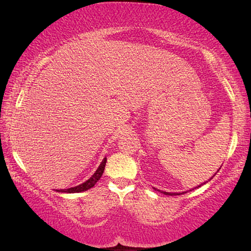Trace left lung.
Wrapping results in <instances>:
<instances>
[{
  "instance_id": "obj_1",
  "label": "left lung",
  "mask_w": 251,
  "mask_h": 251,
  "mask_svg": "<svg viewBox=\"0 0 251 251\" xmlns=\"http://www.w3.org/2000/svg\"><path fill=\"white\" fill-rule=\"evenodd\" d=\"M221 169V168H220ZM206 183V182H205ZM198 187H201V186H198ZM163 194H165V195H170V196H173L174 194H169V192H163Z\"/></svg>"
}]
</instances>
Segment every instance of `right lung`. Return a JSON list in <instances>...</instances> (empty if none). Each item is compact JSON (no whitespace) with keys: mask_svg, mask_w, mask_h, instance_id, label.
<instances>
[{"mask_svg":"<svg viewBox=\"0 0 251 251\" xmlns=\"http://www.w3.org/2000/svg\"><path fill=\"white\" fill-rule=\"evenodd\" d=\"M105 164H106V158L103 159V162L100 163V165L99 166V169L96 170V172L93 174V176L90 177L86 181V182H83L81 184H79L77 187H74V188H69V189H61V190H57L60 192H68V194H74V192H81V191H86L88 190V189L93 188L95 186L97 181L100 179L101 174L104 172V169H105Z\"/></svg>","mask_w":251,"mask_h":251,"instance_id":"right-lung-1","label":"right lung"}]
</instances>
